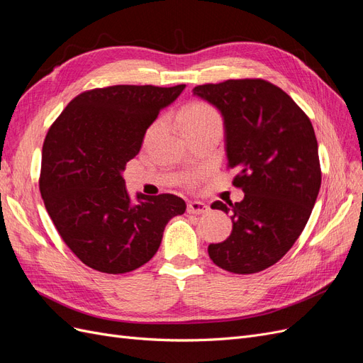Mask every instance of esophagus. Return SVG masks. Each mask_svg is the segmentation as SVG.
Wrapping results in <instances>:
<instances>
[{
	"label": "esophagus",
	"instance_id": "esophagus-1",
	"mask_svg": "<svg viewBox=\"0 0 363 363\" xmlns=\"http://www.w3.org/2000/svg\"><path fill=\"white\" fill-rule=\"evenodd\" d=\"M208 211H211L208 206L201 201H189L188 203V212L192 215H203V213H207Z\"/></svg>",
	"mask_w": 363,
	"mask_h": 363
}]
</instances>
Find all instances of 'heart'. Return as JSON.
Instances as JSON below:
<instances>
[{"instance_id": "b5f03b06", "label": "heart", "mask_w": 363, "mask_h": 363, "mask_svg": "<svg viewBox=\"0 0 363 363\" xmlns=\"http://www.w3.org/2000/svg\"><path fill=\"white\" fill-rule=\"evenodd\" d=\"M180 123L186 133H191V131L204 130L211 127L223 128V116L218 112V108L213 107L211 103L194 101L182 108ZM160 125H162V119L152 121L145 131V138H144L145 142H150L152 138H155ZM199 179H200V174H192L186 180H188L189 184H195L199 182Z\"/></svg>"}]
</instances>
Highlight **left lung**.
Here are the masks:
<instances>
[{
  "instance_id": "obj_1",
  "label": "left lung",
  "mask_w": 363,
  "mask_h": 363,
  "mask_svg": "<svg viewBox=\"0 0 363 363\" xmlns=\"http://www.w3.org/2000/svg\"><path fill=\"white\" fill-rule=\"evenodd\" d=\"M224 116L227 169L245 192L242 201L212 203L232 213L233 230L211 244L215 265L255 274L277 263L304 230L321 188L312 123L292 98L263 79H238L194 87Z\"/></svg>"
}]
</instances>
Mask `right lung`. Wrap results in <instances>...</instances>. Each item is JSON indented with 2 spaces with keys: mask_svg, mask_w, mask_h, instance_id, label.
Segmentation results:
<instances>
[{
  "mask_svg": "<svg viewBox=\"0 0 363 363\" xmlns=\"http://www.w3.org/2000/svg\"><path fill=\"white\" fill-rule=\"evenodd\" d=\"M186 84H116L77 95L51 124L42 147L39 189L63 242L89 268L124 274L147 263L164 225L184 213L172 194L138 195L123 172L150 124Z\"/></svg>",
  "mask_w": 363,
  "mask_h": 363,
  "instance_id": "right-lung-1",
  "label": "right lung"
}]
</instances>
